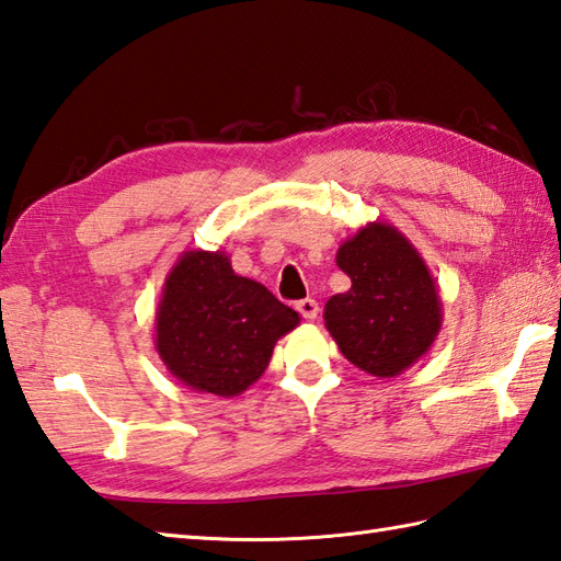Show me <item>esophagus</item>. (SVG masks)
I'll return each instance as SVG.
<instances>
[{
    "label": "esophagus",
    "mask_w": 561,
    "mask_h": 561,
    "mask_svg": "<svg viewBox=\"0 0 561 561\" xmlns=\"http://www.w3.org/2000/svg\"><path fill=\"white\" fill-rule=\"evenodd\" d=\"M297 312H300L307 321H314L319 317V302L312 300V297H307V300L297 302Z\"/></svg>",
    "instance_id": "esophagus-1"
}]
</instances>
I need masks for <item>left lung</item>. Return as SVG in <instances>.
<instances>
[{
  "label": "left lung",
  "mask_w": 561,
  "mask_h": 561,
  "mask_svg": "<svg viewBox=\"0 0 561 561\" xmlns=\"http://www.w3.org/2000/svg\"><path fill=\"white\" fill-rule=\"evenodd\" d=\"M335 264L353 280L323 307L335 345L367 375L398 377L442 329L439 290L425 259L391 222L375 220L339 247Z\"/></svg>",
  "instance_id": "obj_1"
}]
</instances>
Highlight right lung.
<instances>
[{
  "label": "right lung",
  "instance_id": "right-lung-1",
  "mask_svg": "<svg viewBox=\"0 0 561 561\" xmlns=\"http://www.w3.org/2000/svg\"><path fill=\"white\" fill-rule=\"evenodd\" d=\"M297 323L300 314L238 276L222 249H186L156 309V351L192 391L232 398L264 375L278 339Z\"/></svg>",
  "mask_w": 561,
  "mask_h": 561
}]
</instances>
